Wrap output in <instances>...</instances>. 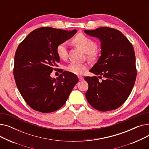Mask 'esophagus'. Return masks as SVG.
<instances>
[{
    "instance_id": "obj_1",
    "label": "esophagus",
    "mask_w": 149,
    "mask_h": 149,
    "mask_svg": "<svg viewBox=\"0 0 149 149\" xmlns=\"http://www.w3.org/2000/svg\"><path fill=\"white\" fill-rule=\"evenodd\" d=\"M79 80H80V81H81V80H83L84 79V78H83V77L79 76Z\"/></svg>"
}]
</instances>
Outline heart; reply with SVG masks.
Listing matches in <instances>:
<instances>
[{
  "instance_id": "b5f03b06",
  "label": "heart",
  "mask_w": 149,
  "mask_h": 149,
  "mask_svg": "<svg viewBox=\"0 0 149 149\" xmlns=\"http://www.w3.org/2000/svg\"><path fill=\"white\" fill-rule=\"evenodd\" d=\"M74 42L84 52L88 54L89 58L93 57V53L97 49V45L91 39L83 34H79L74 38ZM67 48V42L61 43L57 46V53L58 56L61 59L66 58L68 55ZM86 69V66L84 65L76 63H71L66 67L67 71L75 75H80L82 74L83 70Z\"/></svg>"
}]
</instances>
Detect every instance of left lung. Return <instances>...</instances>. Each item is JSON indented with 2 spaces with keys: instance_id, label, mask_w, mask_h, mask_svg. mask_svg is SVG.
I'll list each match as a JSON object with an SVG mask.
<instances>
[{
  "instance_id": "obj_1",
  "label": "left lung",
  "mask_w": 149,
  "mask_h": 149,
  "mask_svg": "<svg viewBox=\"0 0 149 149\" xmlns=\"http://www.w3.org/2000/svg\"><path fill=\"white\" fill-rule=\"evenodd\" d=\"M101 43V56L89 71L95 77H86L89 85L86 93L88 103L100 111L120 107L129 97L136 77L134 47L120 31L109 27L84 30Z\"/></svg>"
}]
</instances>
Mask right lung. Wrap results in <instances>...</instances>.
Masks as SVG:
<instances>
[{"mask_svg":"<svg viewBox=\"0 0 149 149\" xmlns=\"http://www.w3.org/2000/svg\"><path fill=\"white\" fill-rule=\"evenodd\" d=\"M76 33V29L42 27L30 33L19 45L14 56V79L21 95L34 110L43 113L58 110L79 81L76 75L68 71L57 79L51 77L60 62L57 46Z\"/></svg>","mask_w":149,"mask_h":149,"instance_id":"1","label":"right lung"}]
</instances>
